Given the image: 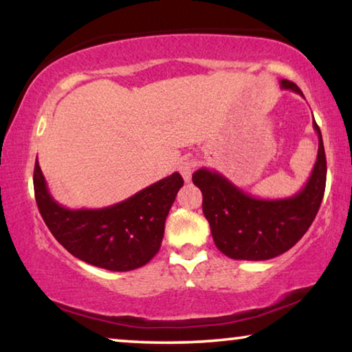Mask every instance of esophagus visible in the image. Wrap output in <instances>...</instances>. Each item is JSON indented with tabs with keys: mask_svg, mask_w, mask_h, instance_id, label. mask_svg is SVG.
Listing matches in <instances>:
<instances>
[{
	"mask_svg": "<svg viewBox=\"0 0 352 352\" xmlns=\"http://www.w3.org/2000/svg\"><path fill=\"white\" fill-rule=\"evenodd\" d=\"M197 165H199V162H197L195 158H184V160L179 163V168H177V170H179L182 177H184V181H190L192 173H194Z\"/></svg>",
	"mask_w": 352,
	"mask_h": 352,
	"instance_id": "obj_1",
	"label": "esophagus"
}]
</instances>
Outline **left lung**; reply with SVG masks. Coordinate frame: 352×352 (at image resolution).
<instances>
[{"mask_svg": "<svg viewBox=\"0 0 352 352\" xmlns=\"http://www.w3.org/2000/svg\"><path fill=\"white\" fill-rule=\"evenodd\" d=\"M283 89L302 96L301 89L288 80H280ZM319 151L311 177L296 195L288 199L264 200L252 197L218 171L206 168L192 175L194 184L201 190L205 218L219 252L232 259L264 261L290 250L314 221L325 192L327 160L320 129Z\"/></svg>", "mask_w": 352, "mask_h": 352, "instance_id": "left-lung-1", "label": "left lung"}]
</instances>
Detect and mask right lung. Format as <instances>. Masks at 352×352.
I'll return each mask as SVG.
<instances>
[{"label":"right lung","instance_id":"obj_1","mask_svg":"<svg viewBox=\"0 0 352 352\" xmlns=\"http://www.w3.org/2000/svg\"><path fill=\"white\" fill-rule=\"evenodd\" d=\"M182 184L179 173H173L107 208L70 210L52 199L38 160L33 171L38 210L57 242L81 261L118 272L141 267L158 253Z\"/></svg>","mask_w":352,"mask_h":352}]
</instances>
